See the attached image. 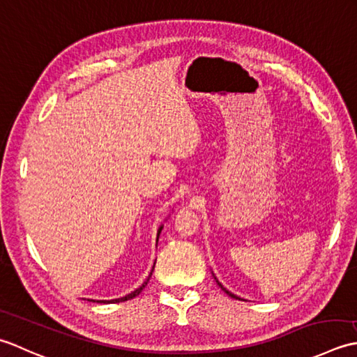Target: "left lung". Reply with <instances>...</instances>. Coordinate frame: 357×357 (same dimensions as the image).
I'll return each instance as SVG.
<instances>
[{"instance_id":"8db88e82","label":"left lung","mask_w":357,"mask_h":357,"mask_svg":"<svg viewBox=\"0 0 357 357\" xmlns=\"http://www.w3.org/2000/svg\"><path fill=\"white\" fill-rule=\"evenodd\" d=\"M215 282H217V283H219V287H220V288H222V289L225 291V293H227L228 296H231V297H236V299H238V297H237V296H234V294H232V293H229V291H228L227 288H223V287H222V283H220L219 280H217V279H215Z\"/></svg>"}]
</instances>
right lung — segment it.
<instances>
[{
	"label": "right lung",
	"instance_id": "1",
	"mask_svg": "<svg viewBox=\"0 0 357 357\" xmlns=\"http://www.w3.org/2000/svg\"><path fill=\"white\" fill-rule=\"evenodd\" d=\"M162 228H163V227H160V229H158V232H157V242H158V236H160V232H162ZM154 266H155V264H154ZM152 271H154V268H152ZM152 271H151V274H149V278L152 275ZM149 278L143 282V285H142L140 288H137L135 291H132V293L128 294V296H125V297H120V299H114V301H97V302H100V303H117V302H125V301L132 299V297H135V296L140 294V293H142V289L148 285ZM93 302H96V301H93Z\"/></svg>",
	"mask_w": 357,
	"mask_h": 357
}]
</instances>
